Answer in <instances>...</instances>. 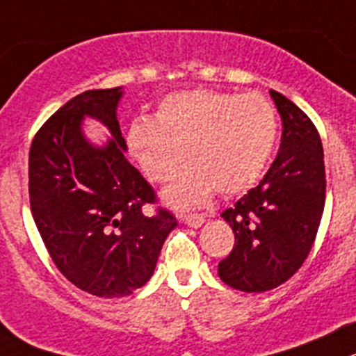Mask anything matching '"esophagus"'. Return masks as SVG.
I'll list each match as a JSON object with an SVG mask.
<instances>
[{
  "label": "esophagus",
  "instance_id": "obj_1",
  "mask_svg": "<svg viewBox=\"0 0 356 356\" xmlns=\"http://www.w3.org/2000/svg\"><path fill=\"white\" fill-rule=\"evenodd\" d=\"M182 221H184V223L188 225V227H191V228H200L202 225L205 223V216L188 214V216H184V219H182Z\"/></svg>",
  "mask_w": 356,
  "mask_h": 356
}]
</instances>
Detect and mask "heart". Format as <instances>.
<instances>
[{
    "instance_id": "heart-1",
    "label": "heart",
    "mask_w": 356,
    "mask_h": 356,
    "mask_svg": "<svg viewBox=\"0 0 356 356\" xmlns=\"http://www.w3.org/2000/svg\"><path fill=\"white\" fill-rule=\"evenodd\" d=\"M277 140V114L261 95L191 89L167 95L152 118L138 115L126 128L129 158L163 191L174 209L200 207L214 189L221 195L248 191L260 179Z\"/></svg>"
}]
</instances>
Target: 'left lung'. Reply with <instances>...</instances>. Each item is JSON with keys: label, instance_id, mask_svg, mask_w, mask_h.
Segmentation results:
<instances>
[{"label": "left lung", "instance_id": "1", "mask_svg": "<svg viewBox=\"0 0 356 356\" xmlns=\"http://www.w3.org/2000/svg\"><path fill=\"white\" fill-rule=\"evenodd\" d=\"M283 122L281 145L265 177L221 218L235 244L219 261L223 283L248 293L277 288L307 258L325 207L323 147L313 121L281 92L272 91Z\"/></svg>", "mask_w": 356, "mask_h": 356}]
</instances>
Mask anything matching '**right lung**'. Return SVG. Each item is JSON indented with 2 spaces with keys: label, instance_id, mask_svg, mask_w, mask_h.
I'll list each match as a JSON object with an SVG mask.
<instances>
[{
  "label": "right lung",
  "instance_id": "1",
  "mask_svg": "<svg viewBox=\"0 0 356 356\" xmlns=\"http://www.w3.org/2000/svg\"><path fill=\"white\" fill-rule=\"evenodd\" d=\"M122 95V88L77 95L38 129L29 151V202L45 248L70 283L102 298L144 286L177 227L163 209L142 214L156 197L126 159L118 121ZM86 117L109 129L107 143L85 137Z\"/></svg>",
  "mask_w": 356,
  "mask_h": 356
}]
</instances>
